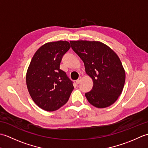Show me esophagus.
I'll return each mask as SVG.
<instances>
[{"label":"esophagus","instance_id":"esophagus-1","mask_svg":"<svg viewBox=\"0 0 148 148\" xmlns=\"http://www.w3.org/2000/svg\"><path fill=\"white\" fill-rule=\"evenodd\" d=\"M81 80H82V78L81 77H79V79H78L77 80H76V83L77 84H79L81 83Z\"/></svg>","mask_w":148,"mask_h":148}]
</instances>
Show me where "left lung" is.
Segmentation results:
<instances>
[{
	"label": "left lung",
	"instance_id": "obj_1",
	"mask_svg": "<svg viewBox=\"0 0 148 148\" xmlns=\"http://www.w3.org/2000/svg\"><path fill=\"white\" fill-rule=\"evenodd\" d=\"M74 51L84 62L93 88L85 96L91 104L105 108L114 103L123 89L125 71L117 54L100 41L71 40Z\"/></svg>",
	"mask_w": 148,
	"mask_h": 148
}]
</instances>
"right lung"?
<instances>
[{
  "label": "right lung",
  "instance_id": "1",
  "mask_svg": "<svg viewBox=\"0 0 148 148\" xmlns=\"http://www.w3.org/2000/svg\"><path fill=\"white\" fill-rule=\"evenodd\" d=\"M70 48L66 40L47 42L34 53L28 67V91L36 104L45 111L60 108L74 89L72 81L60 69L62 56Z\"/></svg>",
  "mask_w": 148,
  "mask_h": 148
}]
</instances>
